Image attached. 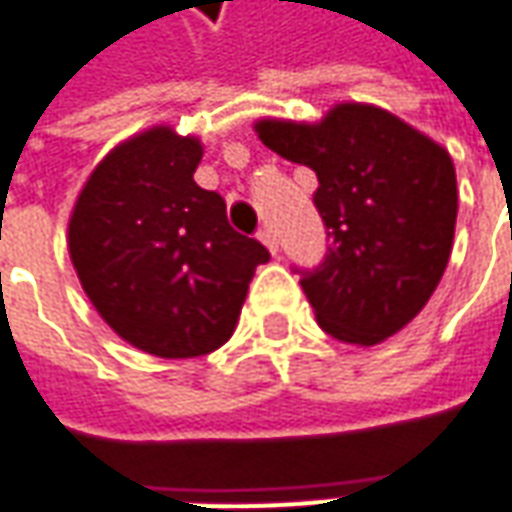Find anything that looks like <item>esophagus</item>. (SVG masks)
<instances>
[{
    "label": "esophagus",
    "mask_w": 512,
    "mask_h": 512,
    "mask_svg": "<svg viewBox=\"0 0 512 512\" xmlns=\"http://www.w3.org/2000/svg\"><path fill=\"white\" fill-rule=\"evenodd\" d=\"M257 238L266 243V249H269L272 255H277V235L272 232V226H263V229L257 232Z\"/></svg>",
    "instance_id": "34e87169"
}]
</instances>
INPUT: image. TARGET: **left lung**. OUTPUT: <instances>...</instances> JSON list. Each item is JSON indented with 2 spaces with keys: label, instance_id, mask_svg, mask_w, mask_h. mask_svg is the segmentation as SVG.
<instances>
[{
  "label": "left lung",
  "instance_id": "8db88e82",
  "mask_svg": "<svg viewBox=\"0 0 512 512\" xmlns=\"http://www.w3.org/2000/svg\"><path fill=\"white\" fill-rule=\"evenodd\" d=\"M260 141L317 172L326 255L294 269L320 328L377 345L408 326L448 266L456 229L450 155L397 115L340 104L320 124L260 121Z\"/></svg>",
  "mask_w": 512,
  "mask_h": 512
}]
</instances>
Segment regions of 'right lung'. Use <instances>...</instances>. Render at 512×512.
<instances>
[{
    "label": "right lung",
    "instance_id": "1",
    "mask_svg": "<svg viewBox=\"0 0 512 512\" xmlns=\"http://www.w3.org/2000/svg\"><path fill=\"white\" fill-rule=\"evenodd\" d=\"M201 144L155 127L115 147L81 189L70 257L90 303L127 343L167 360L221 348L269 249L235 232L195 184Z\"/></svg>",
    "mask_w": 512,
    "mask_h": 512
}]
</instances>
